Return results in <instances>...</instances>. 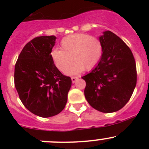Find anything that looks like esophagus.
<instances>
[{
	"label": "esophagus",
	"mask_w": 149,
	"mask_h": 149,
	"mask_svg": "<svg viewBox=\"0 0 149 149\" xmlns=\"http://www.w3.org/2000/svg\"><path fill=\"white\" fill-rule=\"evenodd\" d=\"M78 79H79V77H77V76H72L71 77V81L73 83H75Z\"/></svg>",
	"instance_id": "obj_1"
}]
</instances>
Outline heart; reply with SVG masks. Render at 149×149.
<instances>
[{
	"label": "heart",
	"mask_w": 149,
	"mask_h": 149,
	"mask_svg": "<svg viewBox=\"0 0 149 149\" xmlns=\"http://www.w3.org/2000/svg\"><path fill=\"white\" fill-rule=\"evenodd\" d=\"M61 49L51 51V58L57 68L68 74H76L84 70L88 71L96 67L102 55V45L100 40L86 34H75L64 37ZM73 59H72V58Z\"/></svg>",
	"instance_id": "heart-1"
}]
</instances>
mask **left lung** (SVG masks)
<instances>
[{
    "label": "left lung",
    "mask_w": 149,
    "mask_h": 149,
    "mask_svg": "<svg viewBox=\"0 0 149 149\" xmlns=\"http://www.w3.org/2000/svg\"><path fill=\"white\" fill-rule=\"evenodd\" d=\"M102 55L96 66L82 77L88 104L104 113L116 112L130 100L137 82L135 58L129 47L110 31L100 37Z\"/></svg>",
    "instance_id": "1"
}]
</instances>
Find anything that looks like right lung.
Segmentation results:
<instances>
[{
    "label": "right lung",
    "mask_w": 149,
    "mask_h": 149,
    "mask_svg": "<svg viewBox=\"0 0 149 149\" xmlns=\"http://www.w3.org/2000/svg\"><path fill=\"white\" fill-rule=\"evenodd\" d=\"M55 36H41L24 47L15 65L14 84L21 101L31 113L49 118L65 107L71 79L51 58Z\"/></svg>",
    "instance_id": "add662e5"
}]
</instances>
